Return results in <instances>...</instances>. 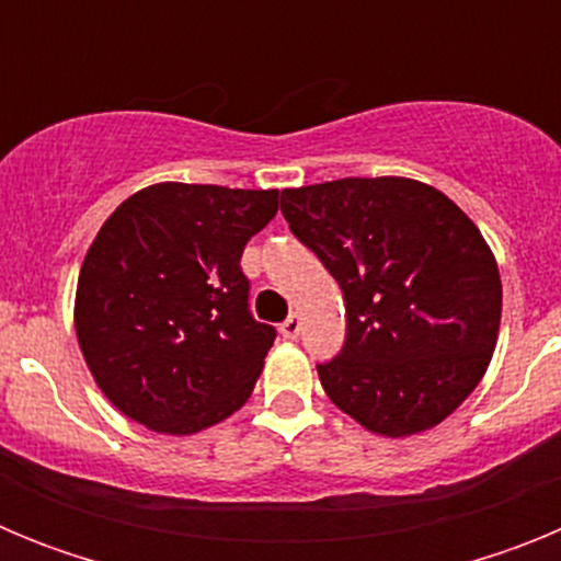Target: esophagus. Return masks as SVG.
<instances>
[{
    "label": "esophagus",
    "mask_w": 561,
    "mask_h": 561,
    "mask_svg": "<svg viewBox=\"0 0 561 561\" xmlns=\"http://www.w3.org/2000/svg\"><path fill=\"white\" fill-rule=\"evenodd\" d=\"M300 329H304V323H300V314H297V311H291V314L286 317V323L280 325V334H284L286 340H297V336H300Z\"/></svg>",
    "instance_id": "esophagus-1"
}]
</instances>
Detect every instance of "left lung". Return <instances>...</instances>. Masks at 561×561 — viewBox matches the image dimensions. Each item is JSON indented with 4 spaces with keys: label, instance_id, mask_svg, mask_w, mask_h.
I'll use <instances>...</instances> for the list:
<instances>
[{
    "label": "left lung",
    "instance_id": "8db88e82",
    "mask_svg": "<svg viewBox=\"0 0 561 561\" xmlns=\"http://www.w3.org/2000/svg\"><path fill=\"white\" fill-rule=\"evenodd\" d=\"M280 210L345 297V345L317 365L325 396L385 438L438 427L480 385L500 334L503 284L478 225L408 176L286 187Z\"/></svg>",
    "mask_w": 561,
    "mask_h": 561
}]
</instances>
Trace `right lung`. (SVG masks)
Listing matches in <instances>:
<instances>
[{"label": "right lung", "mask_w": 561, "mask_h": 561, "mask_svg": "<svg viewBox=\"0 0 561 561\" xmlns=\"http://www.w3.org/2000/svg\"><path fill=\"white\" fill-rule=\"evenodd\" d=\"M275 213L277 191L157 182L103 221L78 275L76 334L126 419L193 435L244 408L275 329L250 317L238 264Z\"/></svg>", "instance_id": "obj_1"}]
</instances>
